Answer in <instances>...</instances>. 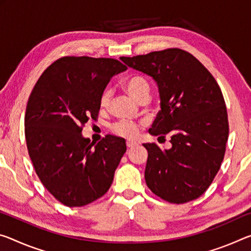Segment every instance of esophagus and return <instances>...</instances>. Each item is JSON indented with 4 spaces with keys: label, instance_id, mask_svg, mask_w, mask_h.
I'll return each mask as SVG.
<instances>
[{
    "label": "esophagus",
    "instance_id": "esophagus-1",
    "mask_svg": "<svg viewBox=\"0 0 251 251\" xmlns=\"http://www.w3.org/2000/svg\"><path fill=\"white\" fill-rule=\"evenodd\" d=\"M126 145H127V147H128V149H133V147L137 145V143L134 142V141H127Z\"/></svg>",
    "mask_w": 251,
    "mask_h": 251
}]
</instances>
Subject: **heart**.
Masks as SVG:
<instances>
[{"mask_svg":"<svg viewBox=\"0 0 251 251\" xmlns=\"http://www.w3.org/2000/svg\"><path fill=\"white\" fill-rule=\"evenodd\" d=\"M124 88L127 90L130 96L134 99H136L138 102L142 100H147L150 97L151 93V86L150 82L147 81V79L142 77V75H133L127 79L124 82ZM111 93L109 88H106L102 91L100 96V106L106 107L108 106L110 101ZM111 130L118 135V136H123L126 138H133L138 133V126L133 122L128 121H119L115 123L111 126Z\"/></svg>","mask_w":251,"mask_h":251,"instance_id":"1","label":"heart"}]
</instances>
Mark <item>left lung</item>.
Returning <instances> with one entry per match:
<instances>
[{"label":"left lung","instance_id":"left-lung-1","mask_svg":"<svg viewBox=\"0 0 251 251\" xmlns=\"http://www.w3.org/2000/svg\"><path fill=\"white\" fill-rule=\"evenodd\" d=\"M121 60L157 83L161 110L149 132L171 135L170 150L143 144L149 152L147 186L170 203L196 200L220 170L228 141V114L220 87L196 57L177 48Z\"/></svg>","mask_w":251,"mask_h":251}]
</instances>
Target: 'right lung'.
Segmentation results:
<instances>
[{"label":"right lung","mask_w":251,"mask_h":251,"mask_svg":"<svg viewBox=\"0 0 251 251\" xmlns=\"http://www.w3.org/2000/svg\"><path fill=\"white\" fill-rule=\"evenodd\" d=\"M126 69L116 59L62 57L43 71L27 100L25 133L35 173L70 208L104 196L126 152L124 138L107 135L94 144L81 134L97 118L107 83Z\"/></svg>","instance_id":"right-lung-1"}]
</instances>
